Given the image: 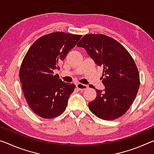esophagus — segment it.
Masks as SVG:
<instances>
[{
  "label": "esophagus",
  "instance_id": "34e87169",
  "mask_svg": "<svg viewBox=\"0 0 154 154\" xmlns=\"http://www.w3.org/2000/svg\"><path fill=\"white\" fill-rule=\"evenodd\" d=\"M76 86L79 90H86L88 88L87 85L80 84V83H78V84L76 85Z\"/></svg>",
  "mask_w": 154,
  "mask_h": 154
}]
</instances>
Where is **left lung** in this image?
<instances>
[{"label":"left lung","mask_w":154,"mask_h":154,"mask_svg":"<svg viewBox=\"0 0 154 154\" xmlns=\"http://www.w3.org/2000/svg\"><path fill=\"white\" fill-rule=\"evenodd\" d=\"M77 46L85 48L95 64L103 68L101 78L105 89L96 90L97 97L88 103L90 111L103 120L123 116L140 86L138 68L131 55L119 42L103 34L84 35Z\"/></svg>","instance_id":"8db88e82"}]
</instances>
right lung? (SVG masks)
Wrapping results in <instances>:
<instances>
[{
	"label": "right lung",
	"instance_id": "add662e5",
	"mask_svg": "<svg viewBox=\"0 0 154 154\" xmlns=\"http://www.w3.org/2000/svg\"><path fill=\"white\" fill-rule=\"evenodd\" d=\"M82 35L54 32L34 42L22 62L20 79L24 97L34 113L52 119L64 112L75 85L62 82L53 70L77 45Z\"/></svg>",
	"mask_w": 154,
	"mask_h": 154
}]
</instances>
